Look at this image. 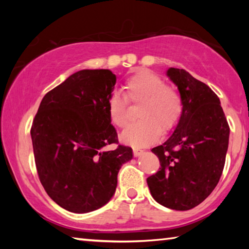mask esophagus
I'll return each mask as SVG.
<instances>
[{
	"mask_svg": "<svg viewBox=\"0 0 249 249\" xmlns=\"http://www.w3.org/2000/svg\"><path fill=\"white\" fill-rule=\"evenodd\" d=\"M142 153H144V150H142V149H140V148H133V154H134V156H141Z\"/></svg>",
	"mask_w": 249,
	"mask_h": 249,
	"instance_id": "1",
	"label": "esophagus"
}]
</instances>
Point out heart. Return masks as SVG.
<instances>
[{
    "label": "heart",
    "mask_w": 249,
    "mask_h": 249,
    "mask_svg": "<svg viewBox=\"0 0 249 249\" xmlns=\"http://www.w3.org/2000/svg\"><path fill=\"white\" fill-rule=\"evenodd\" d=\"M125 97L113 93L108 100V115L112 123L124 128L129 122L128 103L137 104L135 122L122 134V140L129 145L142 147L153 142L161 133L171 130L182 114V100L174 87L148 70H140L124 83Z\"/></svg>",
    "instance_id": "heart-1"
}]
</instances>
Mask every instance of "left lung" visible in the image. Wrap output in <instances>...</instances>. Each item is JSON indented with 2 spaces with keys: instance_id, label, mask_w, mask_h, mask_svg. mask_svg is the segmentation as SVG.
I'll return each mask as SVG.
<instances>
[{
  "instance_id": "8db88e82",
  "label": "left lung",
  "mask_w": 249,
  "mask_h": 249,
  "mask_svg": "<svg viewBox=\"0 0 249 249\" xmlns=\"http://www.w3.org/2000/svg\"><path fill=\"white\" fill-rule=\"evenodd\" d=\"M167 74L178 87L183 109L171 136L151 149L160 167L147 184L159 204L187 211L203 202L220 181L230 126L209 86L183 69L169 68Z\"/></svg>"
}]
</instances>
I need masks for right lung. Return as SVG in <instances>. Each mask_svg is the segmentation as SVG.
Returning a JSON list of instances; mask_svg holds the SVG:
<instances>
[{"mask_svg":"<svg viewBox=\"0 0 249 249\" xmlns=\"http://www.w3.org/2000/svg\"><path fill=\"white\" fill-rule=\"evenodd\" d=\"M115 82L108 69L78 71L44 96L33 121L39 180L50 199L69 212L107 204L121 166L133 158L132 148L119 144L108 115ZM111 143L117 149L104 151Z\"/></svg>","mask_w":249,"mask_h":249,"instance_id":"1","label":"right lung"}]
</instances>
